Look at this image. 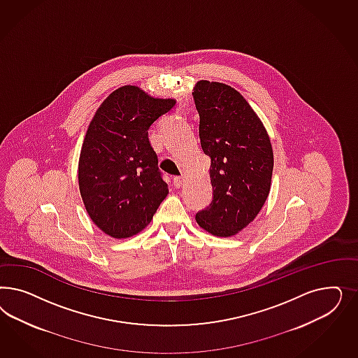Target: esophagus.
Returning a JSON list of instances; mask_svg holds the SVG:
<instances>
[{
  "label": "esophagus",
  "instance_id": "obj_1",
  "mask_svg": "<svg viewBox=\"0 0 358 358\" xmlns=\"http://www.w3.org/2000/svg\"><path fill=\"white\" fill-rule=\"evenodd\" d=\"M173 184L176 187H181L184 184V177H174Z\"/></svg>",
  "mask_w": 358,
  "mask_h": 358
}]
</instances>
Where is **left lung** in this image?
Listing matches in <instances>:
<instances>
[{"label":"left lung","mask_w":358,"mask_h":358,"mask_svg":"<svg viewBox=\"0 0 358 358\" xmlns=\"http://www.w3.org/2000/svg\"><path fill=\"white\" fill-rule=\"evenodd\" d=\"M193 90L214 190L211 205L195 220L214 236L231 238L255 220L268 199L274 165L271 138L236 89L199 80Z\"/></svg>","instance_id":"1"}]
</instances>
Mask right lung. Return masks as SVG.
Listing matches in <instances>:
<instances>
[{"mask_svg": "<svg viewBox=\"0 0 358 358\" xmlns=\"http://www.w3.org/2000/svg\"><path fill=\"white\" fill-rule=\"evenodd\" d=\"M176 105L136 85L115 89L89 123L78 159V187L92 222L114 238L151 223L169 193L148 139L152 123Z\"/></svg>", "mask_w": 358, "mask_h": 358, "instance_id": "1", "label": "right lung"}]
</instances>
